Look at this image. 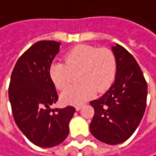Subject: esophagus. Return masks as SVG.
Returning <instances> with one entry per match:
<instances>
[{"instance_id":"34e87169","label":"esophagus","mask_w":156,"mask_h":156,"mask_svg":"<svg viewBox=\"0 0 156 156\" xmlns=\"http://www.w3.org/2000/svg\"><path fill=\"white\" fill-rule=\"evenodd\" d=\"M82 107H83V105H76V106H75V109H76L77 111H79Z\"/></svg>"}]
</instances>
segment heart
<instances>
[{"label":"heart","mask_w":156,"mask_h":156,"mask_svg":"<svg viewBox=\"0 0 156 156\" xmlns=\"http://www.w3.org/2000/svg\"><path fill=\"white\" fill-rule=\"evenodd\" d=\"M64 60L50 66V77L56 88L62 90L72 83L77 74L79 83L62 92V101L66 104H82L96 91L106 90L115 81L116 58L110 49L80 44L67 51Z\"/></svg>","instance_id":"b5f03b06"}]
</instances>
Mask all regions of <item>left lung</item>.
Listing matches in <instances>:
<instances>
[{
  "instance_id": "left-lung-1",
  "label": "left lung",
  "mask_w": 156,
  "mask_h": 156,
  "mask_svg": "<svg viewBox=\"0 0 156 156\" xmlns=\"http://www.w3.org/2000/svg\"><path fill=\"white\" fill-rule=\"evenodd\" d=\"M117 63L114 84L98 99L90 101L94 116L90 129L108 145L124 142L134 133L144 115L147 84L134 57L122 46L112 48Z\"/></svg>"
}]
</instances>
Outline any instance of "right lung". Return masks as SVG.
Here are the masks:
<instances>
[{
  "mask_svg": "<svg viewBox=\"0 0 156 156\" xmlns=\"http://www.w3.org/2000/svg\"><path fill=\"white\" fill-rule=\"evenodd\" d=\"M60 43L40 41L26 50L16 63L9 86V98L17 127L33 144L52 147L69 133L73 106L51 109L58 96L50 68Z\"/></svg>",
  "mask_w": 156,
  "mask_h": 156,
  "instance_id": "obj_1",
  "label": "right lung"
}]
</instances>
